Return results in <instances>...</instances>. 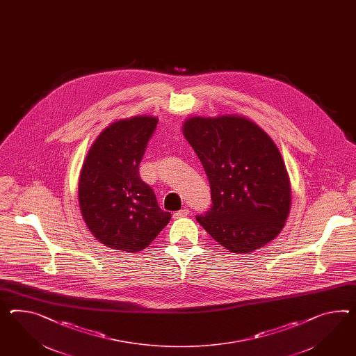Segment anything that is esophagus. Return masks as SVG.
<instances>
[{"instance_id":"34e87169","label":"esophagus","mask_w":356,"mask_h":356,"mask_svg":"<svg viewBox=\"0 0 356 356\" xmlns=\"http://www.w3.org/2000/svg\"><path fill=\"white\" fill-rule=\"evenodd\" d=\"M188 210L187 209H183V210H178V211H175L173 214V218L174 219H179L183 218V217H187L188 216Z\"/></svg>"}]
</instances>
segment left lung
Listing matches in <instances>:
<instances>
[{"mask_svg": "<svg viewBox=\"0 0 356 356\" xmlns=\"http://www.w3.org/2000/svg\"><path fill=\"white\" fill-rule=\"evenodd\" d=\"M183 136L200 159L211 208L196 220L231 253L248 254L277 236L291 211V181L274 140L241 115L192 116Z\"/></svg>", "mask_w": 356, "mask_h": 356, "instance_id": "left-lung-1", "label": "left lung"}]
</instances>
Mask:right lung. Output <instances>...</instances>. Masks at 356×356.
Instances as JSON below:
<instances>
[{
  "mask_svg": "<svg viewBox=\"0 0 356 356\" xmlns=\"http://www.w3.org/2000/svg\"><path fill=\"white\" fill-rule=\"evenodd\" d=\"M157 121L155 116L138 115L112 122L94 140L82 164V218L94 237L111 249L138 253L172 218L139 177V164Z\"/></svg>",
  "mask_w": 356,
  "mask_h": 356,
  "instance_id": "right-lung-1",
  "label": "right lung"
}]
</instances>
